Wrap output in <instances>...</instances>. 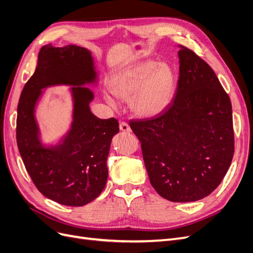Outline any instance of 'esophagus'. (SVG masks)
<instances>
[{"mask_svg": "<svg viewBox=\"0 0 253 253\" xmlns=\"http://www.w3.org/2000/svg\"><path fill=\"white\" fill-rule=\"evenodd\" d=\"M120 129L122 130V131L127 132V133L131 132V128L129 127V125L126 123V122H121V123H120Z\"/></svg>", "mask_w": 253, "mask_h": 253, "instance_id": "obj_1", "label": "esophagus"}]
</instances>
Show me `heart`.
I'll list each match as a JSON object with an SVG mask.
<instances>
[{"label": "heart", "instance_id": "b5f03b06", "mask_svg": "<svg viewBox=\"0 0 253 253\" xmlns=\"http://www.w3.org/2000/svg\"><path fill=\"white\" fill-rule=\"evenodd\" d=\"M110 90L121 99H129L136 115L153 117L164 111L171 103L176 75L170 65L145 61L132 65L115 75L109 83ZM106 101H114L106 96Z\"/></svg>", "mask_w": 253, "mask_h": 253}]
</instances>
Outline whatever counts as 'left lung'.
<instances>
[{"mask_svg":"<svg viewBox=\"0 0 253 253\" xmlns=\"http://www.w3.org/2000/svg\"><path fill=\"white\" fill-rule=\"evenodd\" d=\"M179 78L164 111L130 120L149 179L172 202L203 199L218 188L235 153L231 102L210 65L180 46Z\"/></svg>","mask_w":253,"mask_h":253,"instance_id":"obj_1","label":"left lung"}]
</instances>
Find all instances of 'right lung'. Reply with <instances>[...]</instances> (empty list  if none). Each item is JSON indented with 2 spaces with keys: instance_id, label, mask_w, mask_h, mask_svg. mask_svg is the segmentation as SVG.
<instances>
[{
  "instance_id": "obj_1",
  "label": "right lung",
  "mask_w": 253,
  "mask_h": 253,
  "mask_svg": "<svg viewBox=\"0 0 253 253\" xmlns=\"http://www.w3.org/2000/svg\"><path fill=\"white\" fill-rule=\"evenodd\" d=\"M90 52L82 46L43 45L37 67L27 81L17 105L16 142L27 172L46 198L68 207H82L105 188L111 138L119 132L115 118L102 120L91 114L93 93L82 85L96 81ZM73 85L72 128L61 144L44 147L38 136L34 108L44 87Z\"/></svg>"
}]
</instances>
